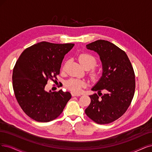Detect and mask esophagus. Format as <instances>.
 Masks as SVG:
<instances>
[{"mask_svg":"<svg viewBox=\"0 0 152 152\" xmlns=\"http://www.w3.org/2000/svg\"><path fill=\"white\" fill-rule=\"evenodd\" d=\"M71 94L72 96H80L81 94H76V93H71Z\"/></svg>","mask_w":152,"mask_h":152,"instance_id":"esophagus-1","label":"esophagus"}]
</instances>
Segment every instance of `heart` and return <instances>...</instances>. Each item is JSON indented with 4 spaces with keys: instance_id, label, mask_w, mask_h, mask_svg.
<instances>
[{
    "instance_id": "1",
    "label": "heart",
    "mask_w": 152,
    "mask_h": 152,
    "mask_svg": "<svg viewBox=\"0 0 152 152\" xmlns=\"http://www.w3.org/2000/svg\"><path fill=\"white\" fill-rule=\"evenodd\" d=\"M78 60L80 64L84 67V68L91 69L96 64V59L94 56L88 53H82L81 54ZM99 75V71L96 69H93L90 73V76L92 78H96ZM86 85V83L83 81H81L76 79H70L67 80L66 83V87L69 90L72 91L73 93H80L81 91L82 88Z\"/></svg>"
}]
</instances>
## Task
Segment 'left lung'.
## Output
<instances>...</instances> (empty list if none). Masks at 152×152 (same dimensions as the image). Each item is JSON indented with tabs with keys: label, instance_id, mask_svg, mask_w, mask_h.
Returning a JSON list of instances; mask_svg holds the SVG:
<instances>
[{
	"label": "left lung",
	"instance_id": "obj_1",
	"mask_svg": "<svg viewBox=\"0 0 152 152\" xmlns=\"http://www.w3.org/2000/svg\"><path fill=\"white\" fill-rule=\"evenodd\" d=\"M96 52L103 66L102 76L91 89V103L86 115L98 124H108L126 111L135 90V76L131 62L124 50L108 41L98 40L86 45ZM104 90L107 93H100Z\"/></svg>",
	"mask_w": 152,
	"mask_h": 152
}]
</instances>
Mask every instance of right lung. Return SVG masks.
<instances>
[{"mask_svg":"<svg viewBox=\"0 0 152 152\" xmlns=\"http://www.w3.org/2000/svg\"><path fill=\"white\" fill-rule=\"evenodd\" d=\"M74 46L42 41L26 48L17 61L12 73L15 96L22 110L34 120L56 119L71 99L68 91L47 92L45 86L49 80L57 79L65 54Z\"/></svg>","mask_w":152,"mask_h":152,"instance_id":"1","label":"right lung"}]
</instances>
